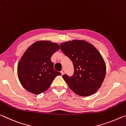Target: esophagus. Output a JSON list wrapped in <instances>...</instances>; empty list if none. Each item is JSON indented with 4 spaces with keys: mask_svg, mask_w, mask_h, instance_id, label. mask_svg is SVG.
I'll return each mask as SVG.
<instances>
[{
    "mask_svg": "<svg viewBox=\"0 0 126 126\" xmlns=\"http://www.w3.org/2000/svg\"><path fill=\"white\" fill-rule=\"evenodd\" d=\"M65 70L64 69H63V70H62V71H61V75H63V74H65Z\"/></svg>",
    "mask_w": 126,
    "mask_h": 126,
    "instance_id": "esophagus-1",
    "label": "esophagus"
}]
</instances>
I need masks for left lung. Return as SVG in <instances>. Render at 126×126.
I'll list each match as a JSON object with an SVG mask.
<instances>
[{
	"label": "left lung",
	"mask_w": 126,
	"mask_h": 126,
	"mask_svg": "<svg viewBox=\"0 0 126 126\" xmlns=\"http://www.w3.org/2000/svg\"><path fill=\"white\" fill-rule=\"evenodd\" d=\"M60 49L73 63V75L63 76L70 89L81 96L97 92L106 74V63L98 49L85 41L77 40L61 43Z\"/></svg>",
	"instance_id": "1"
}]
</instances>
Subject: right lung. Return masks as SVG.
Masks as SVG:
<instances>
[{
  "mask_svg": "<svg viewBox=\"0 0 126 126\" xmlns=\"http://www.w3.org/2000/svg\"><path fill=\"white\" fill-rule=\"evenodd\" d=\"M60 49L59 45L50 41H38L27 49L17 67L18 77L28 92L40 94L47 90L60 72L53 69L52 55Z\"/></svg>",
  "mask_w": 126,
  "mask_h": 126,
  "instance_id": "1",
  "label": "right lung"
}]
</instances>
